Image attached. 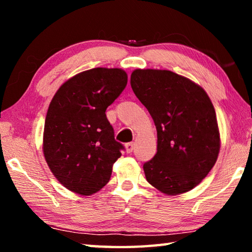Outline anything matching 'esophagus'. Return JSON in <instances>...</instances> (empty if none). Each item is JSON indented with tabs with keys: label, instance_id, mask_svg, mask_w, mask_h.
<instances>
[{
	"label": "esophagus",
	"instance_id": "34e87169",
	"mask_svg": "<svg viewBox=\"0 0 252 252\" xmlns=\"http://www.w3.org/2000/svg\"><path fill=\"white\" fill-rule=\"evenodd\" d=\"M126 152L127 153H131L132 151H133V149H134V143L133 142L126 143Z\"/></svg>",
	"mask_w": 252,
	"mask_h": 252
}]
</instances>
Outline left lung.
<instances>
[{"mask_svg": "<svg viewBox=\"0 0 252 252\" xmlns=\"http://www.w3.org/2000/svg\"><path fill=\"white\" fill-rule=\"evenodd\" d=\"M130 83L157 127V153L143 164L147 181L170 195L193 189L220 150L216 111L206 91L168 70H134Z\"/></svg>", "mask_w": 252, "mask_h": 252, "instance_id": "8db88e82", "label": "left lung"}]
</instances>
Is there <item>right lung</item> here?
Masks as SVG:
<instances>
[{
	"label": "right lung",
	"mask_w": 252,
	"mask_h": 252,
	"mask_svg": "<svg viewBox=\"0 0 252 252\" xmlns=\"http://www.w3.org/2000/svg\"><path fill=\"white\" fill-rule=\"evenodd\" d=\"M126 83L123 70L95 67L67 80L51 101L43 153L55 178L70 191L90 195L109 182L125 147L114 139L105 110Z\"/></svg>",
	"instance_id": "1"
}]
</instances>
